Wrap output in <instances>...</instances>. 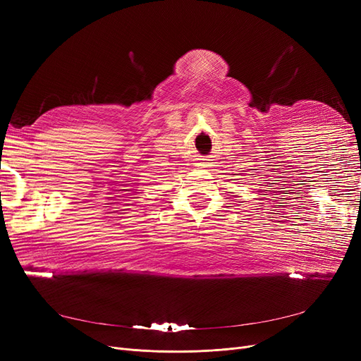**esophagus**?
<instances>
[{
    "instance_id": "1",
    "label": "esophagus",
    "mask_w": 361,
    "mask_h": 361,
    "mask_svg": "<svg viewBox=\"0 0 361 361\" xmlns=\"http://www.w3.org/2000/svg\"><path fill=\"white\" fill-rule=\"evenodd\" d=\"M211 161L212 159H207V158H204V159H202L197 166L200 167V169H204V167H211Z\"/></svg>"
}]
</instances>
